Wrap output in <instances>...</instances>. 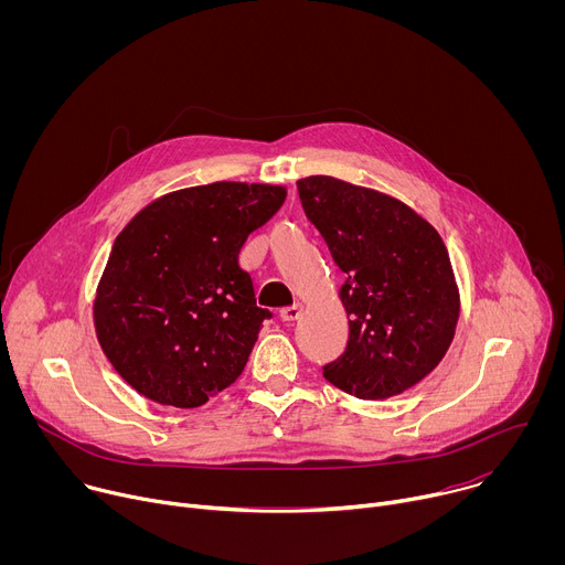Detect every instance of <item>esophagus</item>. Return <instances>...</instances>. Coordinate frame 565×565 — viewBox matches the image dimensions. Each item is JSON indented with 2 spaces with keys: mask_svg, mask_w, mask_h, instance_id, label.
Returning a JSON list of instances; mask_svg holds the SVG:
<instances>
[{
  "mask_svg": "<svg viewBox=\"0 0 565 565\" xmlns=\"http://www.w3.org/2000/svg\"><path fill=\"white\" fill-rule=\"evenodd\" d=\"M301 312H303V306L301 303H292L288 308H281L279 317L286 321V324H290V321H297L301 317Z\"/></svg>",
  "mask_w": 565,
  "mask_h": 565,
  "instance_id": "34e87169",
  "label": "esophagus"
}]
</instances>
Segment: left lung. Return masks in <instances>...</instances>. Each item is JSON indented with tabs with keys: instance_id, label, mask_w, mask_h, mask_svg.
<instances>
[{
	"instance_id": "obj_1",
	"label": "left lung",
	"mask_w": 565,
	"mask_h": 565,
	"mask_svg": "<svg viewBox=\"0 0 565 565\" xmlns=\"http://www.w3.org/2000/svg\"><path fill=\"white\" fill-rule=\"evenodd\" d=\"M308 221L347 275L344 355L324 377L360 399L418 384L445 358L460 315L454 268L436 227L407 203L333 177L297 181Z\"/></svg>"
}]
</instances>
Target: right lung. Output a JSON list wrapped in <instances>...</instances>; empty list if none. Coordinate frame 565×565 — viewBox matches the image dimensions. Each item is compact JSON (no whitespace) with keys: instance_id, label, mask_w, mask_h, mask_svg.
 Here are the masks:
<instances>
[{"instance_id":"1","label":"right lung","mask_w":565,"mask_h":565,"mask_svg":"<svg viewBox=\"0 0 565 565\" xmlns=\"http://www.w3.org/2000/svg\"><path fill=\"white\" fill-rule=\"evenodd\" d=\"M286 188L218 181L145 205L116 236L94 299L118 375L158 405L194 409L244 371L270 310L238 250Z\"/></svg>"}]
</instances>
